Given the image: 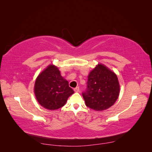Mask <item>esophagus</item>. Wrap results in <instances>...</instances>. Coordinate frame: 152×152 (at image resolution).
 I'll list each match as a JSON object with an SVG mask.
<instances>
[{
  "instance_id": "esophagus-1",
  "label": "esophagus",
  "mask_w": 152,
  "mask_h": 152,
  "mask_svg": "<svg viewBox=\"0 0 152 152\" xmlns=\"http://www.w3.org/2000/svg\"><path fill=\"white\" fill-rule=\"evenodd\" d=\"M74 91H75V92H79L80 91V88H79V87H76V88L74 89Z\"/></svg>"
}]
</instances>
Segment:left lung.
<instances>
[{
  "label": "left lung",
  "mask_w": 152,
  "mask_h": 152,
  "mask_svg": "<svg viewBox=\"0 0 152 152\" xmlns=\"http://www.w3.org/2000/svg\"><path fill=\"white\" fill-rule=\"evenodd\" d=\"M119 93V85L116 74L99 64L89 74L87 88L82 96L88 107L102 111L114 104Z\"/></svg>",
  "instance_id": "1"
}]
</instances>
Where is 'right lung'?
<instances>
[{
    "label": "right lung",
    "mask_w": 152,
    "mask_h": 152,
    "mask_svg": "<svg viewBox=\"0 0 152 152\" xmlns=\"http://www.w3.org/2000/svg\"><path fill=\"white\" fill-rule=\"evenodd\" d=\"M74 93L69 82L61 76L60 71L54 65L48 66L35 82L34 93L38 102L51 110L63 106Z\"/></svg>",
    "instance_id": "right-lung-1"
}]
</instances>
